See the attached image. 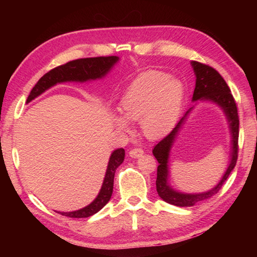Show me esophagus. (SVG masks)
Listing matches in <instances>:
<instances>
[{"label": "esophagus", "instance_id": "34e87169", "mask_svg": "<svg viewBox=\"0 0 257 257\" xmlns=\"http://www.w3.org/2000/svg\"><path fill=\"white\" fill-rule=\"evenodd\" d=\"M144 154V151L142 149H133L129 151V156L133 159H137V158H141V156Z\"/></svg>", "mask_w": 257, "mask_h": 257}]
</instances>
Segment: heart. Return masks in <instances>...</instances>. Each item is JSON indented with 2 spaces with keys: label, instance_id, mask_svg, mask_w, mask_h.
<instances>
[{
  "label": "heart",
  "instance_id": "b5f03b06",
  "mask_svg": "<svg viewBox=\"0 0 257 257\" xmlns=\"http://www.w3.org/2000/svg\"><path fill=\"white\" fill-rule=\"evenodd\" d=\"M185 89L180 80L160 71L139 75L119 103L121 115L113 114L112 123L128 133V121H139L145 136L156 139L175 127L184 103Z\"/></svg>",
  "mask_w": 257,
  "mask_h": 257
}]
</instances>
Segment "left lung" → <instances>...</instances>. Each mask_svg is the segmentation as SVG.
I'll list each match as a JSON object with an SVG mask.
<instances>
[{"label":"left lung","mask_w":257,"mask_h":257,"mask_svg":"<svg viewBox=\"0 0 257 257\" xmlns=\"http://www.w3.org/2000/svg\"><path fill=\"white\" fill-rule=\"evenodd\" d=\"M191 67L196 77V84L193 94L191 101L195 103L198 102H212L221 107L223 111L225 118H227L230 135H231V150H230V161L229 165L225 170L224 175L221 178V180L217 182L215 187L212 189L204 191V193L197 194H187L178 191L169 184V158H170V152L176 139L179 135L180 130L184 127L187 116L193 110L190 107L185 113V115L180 119L179 122L173 128L172 132L164 137L159 144H156L153 149V155L158 160V178H156V190H158L159 196L171 205L185 207V206H194L202 201H205L215 195L221 189V187L224 184V181L228 179V177L233 170L234 165L238 158V136H239V118L237 105L234 102L232 94L230 93V88L227 82L215 69H213L206 64L191 61Z\"/></svg>","instance_id":"left-lung-1"}]
</instances>
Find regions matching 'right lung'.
Masks as SVG:
<instances>
[{"label": "right lung", "instance_id": "obj_1", "mask_svg": "<svg viewBox=\"0 0 257 257\" xmlns=\"http://www.w3.org/2000/svg\"><path fill=\"white\" fill-rule=\"evenodd\" d=\"M119 61V56H98V58H87V59H78L68 62L63 66L56 67L52 69L51 71L45 73L34 88L30 92L27 98V103L32 102L34 98L40 96L45 90L50 89L51 87L56 84L68 81L75 82H86L90 80L101 79L105 77L114 64ZM124 160V150L118 149L112 152L108 160L105 177H104L103 184L96 198L85 207L80 210L72 212H60L61 215H66L68 217H88L94 215L99 210L106 205L110 201L113 191V181H114V173L116 168L123 162Z\"/></svg>", "mask_w": 257, "mask_h": 257}]
</instances>
